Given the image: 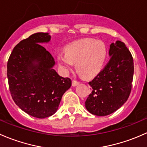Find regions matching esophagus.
Listing matches in <instances>:
<instances>
[{
    "label": "esophagus",
    "mask_w": 147,
    "mask_h": 147,
    "mask_svg": "<svg viewBox=\"0 0 147 147\" xmlns=\"http://www.w3.org/2000/svg\"><path fill=\"white\" fill-rule=\"evenodd\" d=\"M80 84L79 81H76V80H73V81H72V86H76L77 85H78Z\"/></svg>",
    "instance_id": "1"
}]
</instances>
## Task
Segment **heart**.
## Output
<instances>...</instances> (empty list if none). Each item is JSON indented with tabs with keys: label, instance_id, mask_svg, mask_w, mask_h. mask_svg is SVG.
Segmentation results:
<instances>
[{
	"label": "heart",
	"instance_id": "1",
	"mask_svg": "<svg viewBox=\"0 0 147 147\" xmlns=\"http://www.w3.org/2000/svg\"><path fill=\"white\" fill-rule=\"evenodd\" d=\"M64 54L57 56L59 66L66 73L76 62L77 70L86 77L99 73L103 67L107 57V49L101 41L83 39L66 45Z\"/></svg>",
	"mask_w": 147,
	"mask_h": 147
}]
</instances>
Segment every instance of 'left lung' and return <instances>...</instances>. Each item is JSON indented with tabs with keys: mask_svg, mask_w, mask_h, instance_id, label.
Returning <instances> with one entry per match:
<instances>
[{
	"mask_svg": "<svg viewBox=\"0 0 147 147\" xmlns=\"http://www.w3.org/2000/svg\"><path fill=\"white\" fill-rule=\"evenodd\" d=\"M110 59L103 69L88 83L91 93L85 105L88 111L98 116L114 113L129 98L131 90L134 62L125 43L117 41L112 43Z\"/></svg>",
	"mask_w": 147,
	"mask_h": 147,
	"instance_id": "1",
	"label": "left lung"
}]
</instances>
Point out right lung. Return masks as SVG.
Instances as JSON below:
<instances>
[{
    "mask_svg": "<svg viewBox=\"0 0 147 147\" xmlns=\"http://www.w3.org/2000/svg\"><path fill=\"white\" fill-rule=\"evenodd\" d=\"M50 39L48 33L37 32L20 41L7 63L13 100L21 110L37 118L54 115L63 93L71 86L70 78L60 76L53 69L54 58L40 45Z\"/></svg>",
    "mask_w": 147,
    "mask_h": 147,
    "instance_id": "obj_1",
    "label": "right lung"
}]
</instances>
